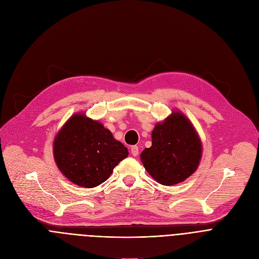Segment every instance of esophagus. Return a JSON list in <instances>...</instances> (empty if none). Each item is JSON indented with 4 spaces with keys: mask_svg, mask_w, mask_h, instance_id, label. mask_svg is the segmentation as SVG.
I'll list each match as a JSON object with an SVG mask.
<instances>
[{
    "mask_svg": "<svg viewBox=\"0 0 259 259\" xmlns=\"http://www.w3.org/2000/svg\"><path fill=\"white\" fill-rule=\"evenodd\" d=\"M130 150H131V154L133 155V156H137V155H139L140 149H139V147H137V146H132Z\"/></svg>",
    "mask_w": 259,
    "mask_h": 259,
    "instance_id": "34e87169",
    "label": "esophagus"
}]
</instances>
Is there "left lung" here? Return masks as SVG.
<instances>
[{
    "label": "left lung",
    "mask_w": 259,
    "mask_h": 259,
    "mask_svg": "<svg viewBox=\"0 0 259 259\" xmlns=\"http://www.w3.org/2000/svg\"><path fill=\"white\" fill-rule=\"evenodd\" d=\"M202 145L191 122L174 112L152 132V146L141 159L148 173L162 185L184 181L197 169Z\"/></svg>",
    "instance_id": "obj_1"
}]
</instances>
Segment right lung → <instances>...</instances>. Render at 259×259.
<instances>
[{
	"label": "right lung",
	"mask_w": 259,
	"mask_h": 259,
	"mask_svg": "<svg viewBox=\"0 0 259 259\" xmlns=\"http://www.w3.org/2000/svg\"><path fill=\"white\" fill-rule=\"evenodd\" d=\"M127 156V148L108 129L82 114L68 119L54 142V157L61 173L88 188L106 181Z\"/></svg>",
	"instance_id": "right-lung-1"
}]
</instances>
